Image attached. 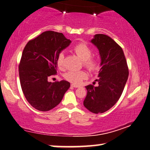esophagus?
Returning <instances> with one entry per match:
<instances>
[{
	"label": "esophagus",
	"instance_id": "esophagus-1",
	"mask_svg": "<svg viewBox=\"0 0 150 150\" xmlns=\"http://www.w3.org/2000/svg\"><path fill=\"white\" fill-rule=\"evenodd\" d=\"M71 87H74V88H79V87H80L79 85H75V84H71Z\"/></svg>",
	"mask_w": 150,
	"mask_h": 150
}]
</instances>
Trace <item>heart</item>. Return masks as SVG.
Instances as JSON below:
<instances>
[{"instance_id":"heart-1","label":"heart","mask_w":150,"mask_h":150,"mask_svg":"<svg viewBox=\"0 0 150 150\" xmlns=\"http://www.w3.org/2000/svg\"><path fill=\"white\" fill-rule=\"evenodd\" d=\"M73 51L83 61V64L91 71H96L100 67V61L99 59L92 57V50L89 45L85 42H80L76 45L73 48ZM64 63V54L61 53L57 59V65L58 67H63ZM87 77L85 71H69L64 75L66 80L74 84H79Z\"/></svg>"}]
</instances>
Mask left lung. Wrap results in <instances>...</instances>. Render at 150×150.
<instances>
[{"instance_id": "8db88e82", "label": "left lung", "mask_w": 150, "mask_h": 150, "mask_svg": "<svg viewBox=\"0 0 150 150\" xmlns=\"http://www.w3.org/2000/svg\"><path fill=\"white\" fill-rule=\"evenodd\" d=\"M91 42L97 47L101 57L99 85L85 87L87 93L83 105L94 113L109 110L120 98L126 83L129 71L124 53L120 45L108 35L97 34Z\"/></svg>"}]
</instances>
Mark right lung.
<instances>
[{"label":"right lung","mask_w":150,"mask_h":150,"mask_svg":"<svg viewBox=\"0 0 150 150\" xmlns=\"http://www.w3.org/2000/svg\"><path fill=\"white\" fill-rule=\"evenodd\" d=\"M63 33L48 30L27 42L23 49L18 71L25 98L33 108L41 111L59 105L70 87L65 80L49 82L57 70V59L71 43Z\"/></svg>","instance_id":"add662e5"}]
</instances>
